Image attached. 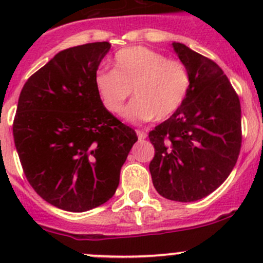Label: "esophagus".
I'll use <instances>...</instances> for the list:
<instances>
[{"instance_id": "obj_1", "label": "esophagus", "mask_w": 263, "mask_h": 263, "mask_svg": "<svg viewBox=\"0 0 263 263\" xmlns=\"http://www.w3.org/2000/svg\"><path fill=\"white\" fill-rule=\"evenodd\" d=\"M136 134H137V137H139V140L146 139V132H145L144 129H137Z\"/></svg>"}]
</instances>
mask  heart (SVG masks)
Here are the masks:
<instances>
[{
  "mask_svg": "<svg viewBox=\"0 0 263 263\" xmlns=\"http://www.w3.org/2000/svg\"><path fill=\"white\" fill-rule=\"evenodd\" d=\"M95 89L105 109L119 113L127 98L124 117L132 122L158 121L171 117L181 108L191 87V76L184 63L146 47H129L116 53L113 71L98 70Z\"/></svg>",
  "mask_w": 263,
  "mask_h": 263,
  "instance_id": "1",
  "label": "heart"
}]
</instances>
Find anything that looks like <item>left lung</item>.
<instances>
[{
  "mask_svg": "<svg viewBox=\"0 0 263 263\" xmlns=\"http://www.w3.org/2000/svg\"><path fill=\"white\" fill-rule=\"evenodd\" d=\"M172 46L187 66L191 87L181 108L148 134L155 148L148 169L159 195L192 202L222 184L237 163L240 102L213 60L182 43Z\"/></svg>",
  "mask_w": 263,
  "mask_h": 263,
  "instance_id": "left-lung-1",
  "label": "left lung"
}]
</instances>
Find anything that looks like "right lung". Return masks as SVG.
Listing matches in <instances>:
<instances>
[{
  "label": "right lung",
  "mask_w": 263,
  "mask_h": 263,
  "mask_svg": "<svg viewBox=\"0 0 263 263\" xmlns=\"http://www.w3.org/2000/svg\"><path fill=\"white\" fill-rule=\"evenodd\" d=\"M109 49L108 42H97L61 50L18 97L12 132L24 174L44 201L71 213L113 197L137 141L95 89V72Z\"/></svg>",
  "instance_id": "obj_1"
}]
</instances>
